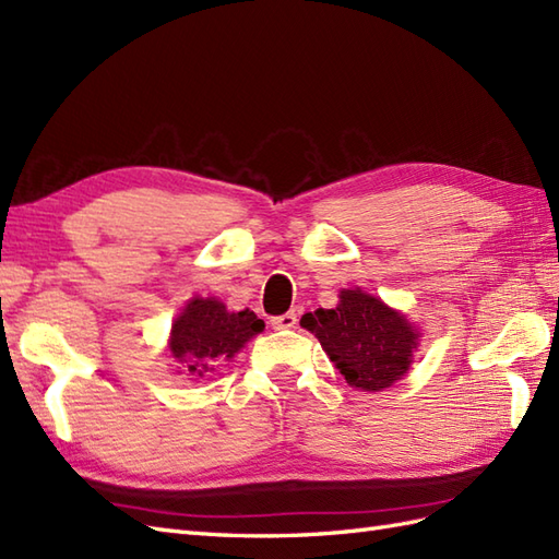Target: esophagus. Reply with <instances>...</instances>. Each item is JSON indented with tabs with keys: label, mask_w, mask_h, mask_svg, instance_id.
<instances>
[{
	"label": "esophagus",
	"mask_w": 559,
	"mask_h": 559,
	"mask_svg": "<svg viewBox=\"0 0 559 559\" xmlns=\"http://www.w3.org/2000/svg\"><path fill=\"white\" fill-rule=\"evenodd\" d=\"M295 323H297V317L293 311H288V313H281V317H274L271 319V325L276 328V331H290V328H295Z\"/></svg>",
	"instance_id": "obj_1"
}]
</instances>
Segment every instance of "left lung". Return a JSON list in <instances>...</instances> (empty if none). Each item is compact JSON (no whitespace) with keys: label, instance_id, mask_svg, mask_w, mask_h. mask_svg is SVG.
Masks as SVG:
<instances>
[{"label":"left lung","instance_id":"1","mask_svg":"<svg viewBox=\"0 0 559 559\" xmlns=\"http://www.w3.org/2000/svg\"><path fill=\"white\" fill-rule=\"evenodd\" d=\"M299 323L319 337L352 388L364 392H380L402 378L418 347V333L402 313L359 288L342 290L335 309L305 313Z\"/></svg>","mask_w":559,"mask_h":559}]
</instances>
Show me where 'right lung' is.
I'll return each mask as SVG.
<instances>
[{
	"mask_svg": "<svg viewBox=\"0 0 559 559\" xmlns=\"http://www.w3.org/2000/svg\"><path fill=\"white\" fill-rule=\"evenodd\" d=\"M262 328L264 321L250 309L231 313L214 297H195L171 323L169 352L191 376L203 378L224 359H231Z\"/></svg>",
	"mask_w": 559,
	"mask_h": 559,
	"instance_id": "obj_1",
	"label": "right lung"
}]
</instances>
